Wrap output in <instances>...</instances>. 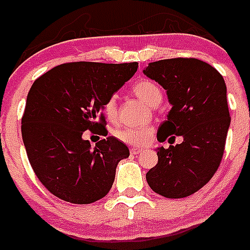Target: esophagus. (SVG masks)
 Returning a JSON list of instances; mask_svg holds the SVG:
<instances>
[{
    "label": "esophagus",
    "mask_w": 250,
    "mask_h": 250,
    "mask_svg": "<svg viewBox=\"0 0 250 250\" xmlns=\"http://www.w3.org/2000/svg\"><path fill=\"white\" fill-rule=\"evenodd\" d=\"M139 152H142V148H137V147H133V148L130 149L131 155H138Z\"/></svg>",
    "instance_id": "obj_1"
}]
</instances>
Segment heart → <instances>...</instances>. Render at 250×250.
Here are the masks:
<instances>
[{
    "mask_svg": "<svg viewBox=\"0 0 250 250\" xmlns=\"http://www.w3.org/2000/svg\"><path fill=\"white\" fill-rule=\"evenodd\" d=\"M133 93L148 107H157L163 101V93L156 83L151 80H141L131 87ZM103 112L109 121H115L117 117V99L116 95L109 97L103 104ZM153 129L149 126H123L116 131V137L127 145L143 146L152 139Z\"/></svg>",
    "mask_w": 250,
    "mask_h": 250,
    "instance_id": "1",
    "label": "heart"
}]
</instances>
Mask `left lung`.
<instances>
[{
	"label": "left lung",
	"mask_w": 250,
	"mask_h": 250,
	"mask_svg": "<svg viewBox=\"0 0 250 250\" xmlns=\"http://www.w3.org/2000/svg\"><path fill=\"white\" fill-rule=\"evenodd\" d=\"M167 90L171 109L160 125L159 161L146 174L156 193L169 199L192 195L204 187L218 169L225 152L231 117L222 75L196 58H173L149 63L143 69ZM177 135L181 145L171 146Z\"/></svg>",
	"instance_id": "left-lung-1"
}]
</instances>
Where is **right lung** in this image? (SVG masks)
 <instances>
[{"instance_id": "add662e5", "label": "right lung", "mask_w": 250, "mask_h": 250, "mask_svg": "<svg viewBox=\"0 0 250 250\" xmlns=\"http://www.w3.org/2000/svg\"><path fill=\"white\" fill-rule=\"evenodd\" d=\"M138 69V63L73 62L40 76L28 93L21 137L40 182L62 200L91 204L109 192L116 167L129 148L115 137L94 149L82 138L107 136L103 104Z\"/></svg>"}]
</instances>
